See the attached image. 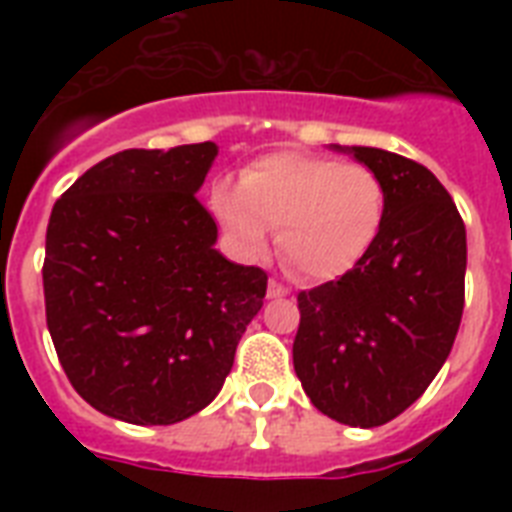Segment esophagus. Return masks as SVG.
Listing matches in <instances>:
<instances>
[{
    "label": "esophagus",
    "instance_id": "obj_1",
    "mask_svg": "<svg viewBox=\"0 0 512 512\" xmlns=\"http://www.w3.org/2000/svg\"><path fill=\"white\" fill-rule=\"evenodd\" d=\"M287 287H281L279 281H268V300H281V297H287Z\"/></svg>",
    "mask_w": 512,
    "mask_h": 512
}]
</instances>
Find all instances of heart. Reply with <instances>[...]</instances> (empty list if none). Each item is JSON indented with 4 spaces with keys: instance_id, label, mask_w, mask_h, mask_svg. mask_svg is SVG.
Masks as SVG:
<instances>
[{
    "instance_id": "1",
    "label": "heart",
    "mask_w": 512,
    "mask_h": 512,
    "mask_svg": "<svg viewBox=\"0 0 512 512\" xmlns=\"http://www.w3.org/2000/svg\"><path fill=\"white\" fill-rule=\"evenodd\" d=\"M209 209L241 257H263L279 225L281 255L308 279L329 281L353 271L374 247L385 185L364 164L276 151L255 159L241 180L217 177Z\"/></svg>"
}]
</instances>
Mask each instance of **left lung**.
Listing matches in <instances>:
<instances>
[{"instance_id": "1", "label": "left lung", "mask_w": 512, "mask_h": 512, "mask_svg": "<svg viewBox=\"0 0 512 512\" xmlns=\"http://www.w3.org/2000/svg\"><path fill=\"white\" fill-rule=\"evenodd\" d=\"M385 185V220L350 273L300 292L292 358L321 414L377 428L425 393L454 345L465 303L468 241L438 177L382 148L329 146Z\"/></svg>"}]
</instances>
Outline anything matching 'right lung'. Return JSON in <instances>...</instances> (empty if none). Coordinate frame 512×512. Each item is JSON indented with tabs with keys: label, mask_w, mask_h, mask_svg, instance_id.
<instances>
[{
	"label": "right lung",
	"mask_w": 512,
	"mask_h": 512,
	"mask_svg": "<svg viewBox=\"0 0 512 512\" xmlns=\"http://www.w3.org/2000/svg\"><path fill=\"white\" fill-rule=\"evenodd\" d=\"M215 156L209 140L119 151L52 207L47 329L76 393L114 420L201 412L263 308L265 271L215 249L217 225L196 199Z\"/></svg>",
	"instance_id": "obj_1"
}]
</instances>
